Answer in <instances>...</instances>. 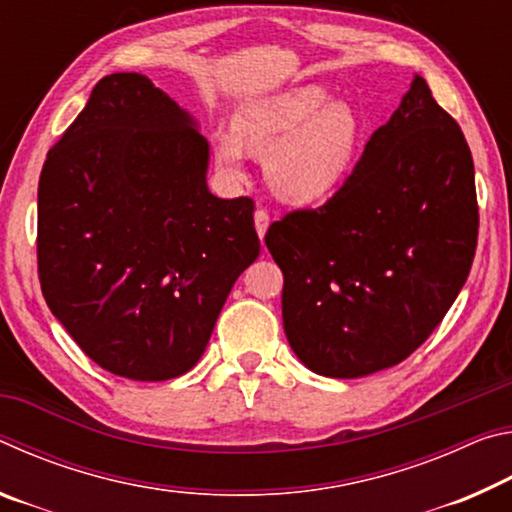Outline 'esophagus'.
<instances>
[{
	"instance_id": "esophagus-1",
	"label": "esophagus",
	"mask_w": 512,
	"mask_h": 512,
	"mask_svg": "<svg viewBox=\"0 0 512 512\" xmlns=\"http://www.w3.org/2000/svg\"><path fill=\"white\" fill-rule=\"evenodd\" d=\"M268 223H271V214H268L264 207H257L255 210V228H257V235L262 239L268 230Z\"/></svg>"
}]
</instances>
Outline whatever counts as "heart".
<instances>
[{
  "instance_id": "obj_1",
  "label": "heart",
  "mask_w": 512,
  "mask_h": 512,
  "mask_svg": "<svg viewBox=\"0 0 512 512\" xmlns=\"http://www.w3.org/2000/svg\"><path fill=\"white\" fill-rule=\"evenodd\" d=\"M320 88H296L246 103L232 135L216 137V162L239 173L241 158L266 155L273 192L291 203H311L339 187L357 160L363 126L348 103H327Z\"/></svg>"
}]
</instances>
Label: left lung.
Wrapping results in <instances>:
<instances>
[{"label": "left lung", "mask_w": 512, "mask_h": 512, "mask_svg": "<svg viewBox=\"0 0 512 512\" xmlns=\"http://www.w3.org/2000/svg\"><path fill=\"white\" fill-rule=\"evenodd\" d=\"M479 239L461 126L415 76L329 201L273 221L289 345L309 370L354 379L404 361L443 323Z\"/></svg>", "instance_id": "obj_1"}]
</instances>
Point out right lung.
I'll return each mask as SVG.
<instances>
[{"label":"right lung","mask_w":512,"mask_h":512,"mask_svg":"<svg viewBox=\"0 0 512 512\" xmlns=\"http://www.w3.org/2000/svg\"><path fill=\"white\" fill-rule=\"evenodd\" d=\"M207 140L137 72L103 76L38 183V277L69 336L112 375L196 366L259 255L253 198H216Z\"/></svg>","instance_id":"add662e5"}]
</instances>
